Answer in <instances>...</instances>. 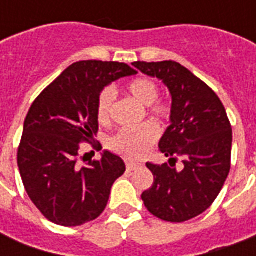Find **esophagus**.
<instances>
[{
  "mask_svg": "<svg viewBox=\"0 0 256 256\" xmlns=\"http://www.w3.org/2000/svg\"><path fill=\"white\" fill-rule=\"evenodd\" d=\"M138 167H141V163H134V162H128L126 163V170L128 172H133V170L138 168Z\"/></svg>",
  "mask_w": 256,
  "mask_h": 256,
  "instance_id": "1",
  "label": "esophagus"
}]
</instances>
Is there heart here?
I'll return each instance as SVG.
<instances>
[{
    "label": "heart",
    "mask_w": 256,
    "mask_h": 256,
    "mask_svg": "<svg viewBox=\"0 0 256 256\" xmlns=\"http://www.w3.org/2000/svg\"><path fill=\"white\" fill-rule=\"evenodd\" d=\"M130 93L137 100L148 106L150 115L159 120L170 118L172 106L168 102L158 101L159 88L156 82L150 78H138L128 84ZM115 100V93L111 88L101 90L97 100V119L100 123H108L111 120L112 106ZM159 137V130L154 123H144L136 128H123L111 140L110 146L120 155L128 159H141L148 150L155 145Z\"/></svg>",
    "instance_id": "1"
}]
</instances>
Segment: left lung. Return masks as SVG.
<instances>
[{"label": "left lung", "instance_id": "1", "mask_svg": "<svg viewBox=\"0 0 256 256\" xmlns=\"http://www.w3.org/2000/svg\"><path fill=\"white\" fill-rule=\"evenodd\" d=\"M133 66L160 79L172 100L170 126L159 141L170 166L146 163L154 185L141 198L160 220H192L214 203L230 172L232 126L225 106L214 90L177 62H136ZM178 156L184 163L180 172L174 167Z\"/></svg>", "mask_w": 256, "mask_h": 256}]
</instances>
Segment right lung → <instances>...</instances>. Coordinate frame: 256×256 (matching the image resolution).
<instances>
[{
    "label": "right lung",
    "mask_w": 256,
    "mask_h": 256,
    "mask_svg": "<svg viewBox=\"0 0 256 256\" xmlns=\"http://www.w3.org/2000/svg\"><path fill=\"white\" fill-rule=\"evenodd\" d=\"M136 70L118 62L84 60L71 64L38 96L27 114L18 150L26 192L53 224L79 226L106 210L114 182L126 172L124 162L104 150L100 160L78 164L82 142L98 132L101 90Z\"/></svg>",
    "instance_id": "obj_1"
}]
</instances>
